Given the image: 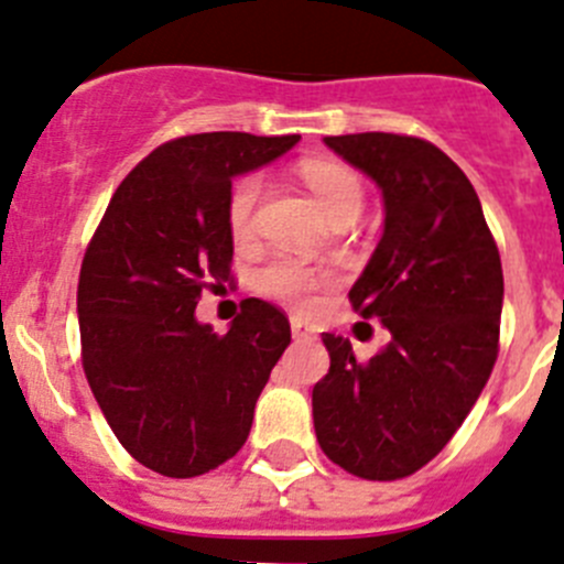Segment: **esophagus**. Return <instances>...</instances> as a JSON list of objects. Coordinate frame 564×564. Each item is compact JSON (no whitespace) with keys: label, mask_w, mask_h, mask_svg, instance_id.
Masks as SVG:
<instances>
[{"label":"esophagus","mask_w":564,"mask_h":564,"mask_svg":"<svg viewBox=\"0 0 564 564\" xmlns=\"http://www.w3.org/2000/svg\"><path fill=\"white\" fill-rule=\"evenodd\" d=\"M292 337H294V339H312V337H314V328L308 326L306 319L292 317Z\"/></svg>","instance_id":"34e87169"}]
</instances>
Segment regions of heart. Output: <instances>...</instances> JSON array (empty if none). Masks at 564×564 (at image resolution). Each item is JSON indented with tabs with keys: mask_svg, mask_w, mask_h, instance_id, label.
<instances>
[{
	"mask_svg": "<svg viewBox=\"0 0 564 564\" xmlns=\"http://www.w3.org/2000/svg\"><path fill=\"white\" fill-rule=\"evenodd\" d=\"M303 182L317 199L319 210L326 213L328 221H337L343 216H359L365 205V191L359 176L348 165L339 162L314 160L301 169ZM263 194V176L247 174L232 185L230 199H227V227L236 241H247L256 230V210ZM258 289L270 297L286 303H301L306 294L323 283V275L312 272L303 263L292 258H275L267 267H261L256 275Z\"/></svg>",
	"mask_w": 564,
	"mask_h": 564,
	"instance_id": "heart-1",
	"label": "heart"
}]
</instances>
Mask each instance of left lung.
<instances>
[{"label": "left lung", "instance_id": "1", "mask_svg": "<svg viewBox=\"0 0 564 564\" xmlns=\"http://www.w3.org/2000/svg\"><path fill=\"white\" fill-rule=\"evenodd\" d=\"M323 143L382 191V238L348 297L390 343L359 362L351 339L323 334L332 368L312 390L314 433L357 478H408L444 449L489 382L500 252L471 182L433 143L384 131Z\"/></svg>", "mask_w": 564, "mask_h": 564}]
</instances>
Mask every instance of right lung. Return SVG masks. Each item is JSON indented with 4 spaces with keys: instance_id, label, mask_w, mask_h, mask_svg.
Segmentation results:
<instances>
[{
    "instance_id": "obj_1",
    "label": "right lung",
    "mask_w": 564,
    "mask_h": 564,
    "mask_svg": "<svg viewBox=\"0 0 564 564\" xmlns=\"http://www.w3.org/2000/svg\"><path fill=\"white\" fill-rule=\"evenodd\" d=\"M301 137L210 131L151 151L111 196L78 281L84 373L111 433L165 478H196L245 446L292 328L247 297L227 334L196 319L230 278L232 180Z\"/></svg>"
}]
</instances>
